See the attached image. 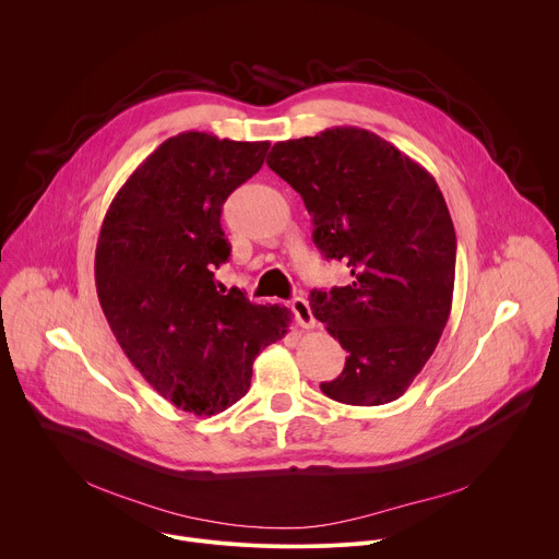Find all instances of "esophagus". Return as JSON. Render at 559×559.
<instances>
[{"mask_svg": "<svg viewBox=\"0 0 559 559\" xmlns=\"http://www.w3.org/2000/svg\"><path fill=\"white\" fill-rule=\"evenodd\" d=\"M292 311L296 313L300 328H305V330L316 328V318H313V313H311V309H309V302H307L302 296H298V298L292 300Z\"/></svg>", "mask_w": 559, "mask_h": 559, "instance_id": "1", "label": "esophagus"}]
</instances>
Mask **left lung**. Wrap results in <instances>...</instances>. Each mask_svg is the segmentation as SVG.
Instances as JSON below:
<instances>
[{
	"label": "left lung",
	"instance_id": "8db88e82",
	"mask_svg": "<svg viewBox=\"0 0 559 559\" xmlns=\"http://www.w3.org/2000/svg\"><path fill=\"white\" fill-rule=\"evenodd\" d=\"M267 166L302 197L318 250L352 272L349 285L309 296L313 316L349 354L323 393L358 407L397 401L451 313L455 229L436 179L354 126L278 141Z\"/></svg>",
	"mask_w": 559,
	"mask_h": 559
}]
</instances>
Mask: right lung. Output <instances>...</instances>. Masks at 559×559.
<instances>
[{
  "instance_id": "right-lung-1",
  "label": "right lung",
  "mask_w": 559,
  "mask_h": 559,
  "mask_svg": "<svg viewBox=\"0 0 559 559\" xmlns=\"http://www.w3.org/2000/svg\"><path fill=\"white\" fill-rule=\"evenodd\" d=\"M270 141L181 132L115 194L95 283L108 325L139 373L177 409L212 416L248 393L257 356L287 334L292 311L254 305L214 278L229 257L225 199L254 177Z\"/></svg>"
}]
</instances>
